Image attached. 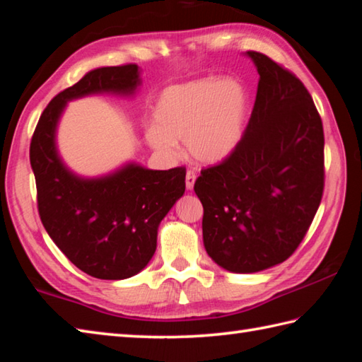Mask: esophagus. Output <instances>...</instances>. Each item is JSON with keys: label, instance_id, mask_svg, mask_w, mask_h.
Instances as JSON below:
<instances>
[{"label": "esophagus", "instance_id": "obj_1", "mask_svg": "<svg viewBox=\"0 0 362 362\" xmlns=\"http://www.w3.org/2000/svg\"><path fill=\"white\" fill-rule=\"evenodd\" d=\"M195 180H197V175H195L194 172H192V170H189V172L186 173V187H187V190L194 189Z\"/></svg>", "mask_w": 362, "mask_h": 362}]
</instances>
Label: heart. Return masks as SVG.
<instances>
[{"mask_svg": "<svg viewBox=\"0 0 362 362\" xmlns=\"http://www.w3.org/2000/svg\"><path fill=\"white\" fill-rule=\"evenodd\" d=\"M249 116V95L235 78H202L168 86L156 99L146 141L172 156L186 139L190 156L204 164L228 159L240 147Z\"/></svg>", "mask_w": 362, "mask_h": 362, "instance_id": "obj_1", "label": "heart"}]
</instances>
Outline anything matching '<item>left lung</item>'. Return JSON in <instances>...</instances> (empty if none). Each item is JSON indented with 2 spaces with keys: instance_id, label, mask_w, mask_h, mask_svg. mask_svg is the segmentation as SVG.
Segmentation results:
<instances>
[{
  "instance_id": "8db88e82",
  "label": "left lung",
  "mask_w": 362,
  "mask_h": 362,
  "mask_svg": "<svg viewBox=\"0 0 362 362\" xmlns=\"http://www.w3.org/2000/svg\"><path fill=\"white\" fill-rule=\"evenodd\" d=\"M259 71L240 147L202 170L203 242L230 272L285 262L300 245L324 192V128L307 88L268 55L247 51Z\"/></svg>"
}]
</instances>
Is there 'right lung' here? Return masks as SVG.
<instances>
[{
	"instance_id": "right-lung-1",
	"label": "right lung",
	"mask_w": 362,
	"mask_h": 362,
	"mask_svg": "<svg viewBox=\"0 0 362 362\" xmlns=\"http://www.w3.org/2000/svg\"><path fill=\"white\" fill-rule=\"evenodd\" d=\"M139 85L134 63L90 71L47 103L30 141L43 226L60 251L95 279L122 280L147 267L160 220L186 190V168L150 170L130 163L83 178L62 160L55 132L66 102L100 93L132 95Z\"/></svg>"
}]
</instances>
